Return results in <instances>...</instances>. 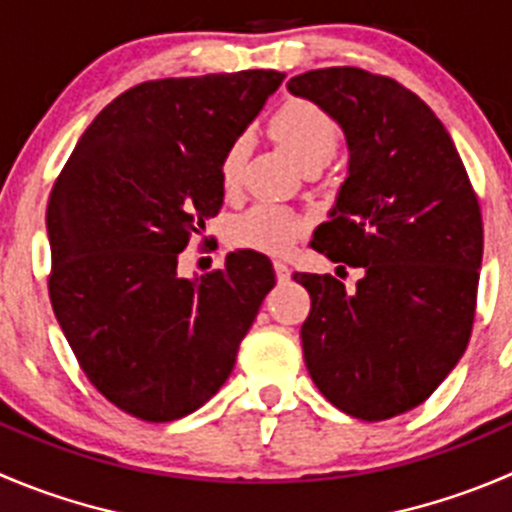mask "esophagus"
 <instances>
[{
    "instance_id": "34e87169",
    "label": "esophagus",
    "mask_w": 512,
    "mask_h": 512,
    "mask_svg": "<svg viewBox=\"0 0 512 512\" xmlns=\"http://www.w3.org/2000/svg\"><path fill=\"white\" fill-rule=\"evenodd\" d=\"M275 275H277V280H280V282H287V280H290V267H287L285 262L275 260Z\"/></svg>"
}]
</instances>
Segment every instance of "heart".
Wrapping results in <instances>:
<instances>
[{
  "label": "heart",
  "instance_id": "b5f03b06",
  "mask_svg": "<svg viewBox=\"0 0 512 512\" xmlns=\"http://www.w3.org/2000/svg\"><path fill=\"white\" fill-rule=\"evenodd\" d=\"M270 132L290 152L297 165L327 162L340 145V127L335 117L320 104L302 97H290L272 112ZM247 162V140L235 137L225 147L220 160V182L225 190H235ZM310 222L300 212L260 202L237 215L230 225V242L247 250L282 255L307 232Z\"/></svg>",
  "mask_w": 512,
  "mask_h": 512
}]
</instances>
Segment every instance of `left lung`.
Masks as SVG:
<instances>
[{
	"mask_svg": "<svg viewBox=\"0 0 512 512\" xmlns=\"http://www.w3.org/2000/svg\"><path fill=\"white\" fill-rule=\"evenodd\" d=\"M345 130L350 175L312 250L362 267L295 272L310 292L302 352L342 413L388 420L438 390L468 347L483 260V217L463 160L433 109L385 74L327 67L287 82Z\"/></svg>",
	"mask_w": 512,
	"mask_h": 512,
	"instance_id": "left-lung-1",
	"label": "left lung"
}]
</instances>
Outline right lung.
I'll use <instances>...</instances> for the list:
<instances>
[{
	"instance_id": "right-lung-1",
	"label": "right lung",
	"mask_w": 512,
	"mask_h": 512,
	"mask_svg": "<svg viewBox=\"0 0 512 512\" xmlns=\"http://www.w3.org/2000/svg\"><path fill=\"white\" fill-rule=\"evenodd\" d=\"M275 69L150 79L94 117L47 205L49 300L94 388L147 423L185 418L225 385L275 287L255 250L185 280L177 257L222 207L220 160Z\"/></svg>"
}]
</instances>
